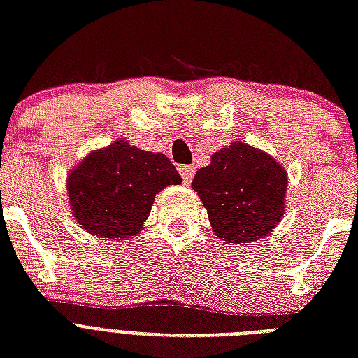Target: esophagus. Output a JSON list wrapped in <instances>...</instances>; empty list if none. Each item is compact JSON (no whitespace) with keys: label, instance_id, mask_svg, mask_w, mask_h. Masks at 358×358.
<instances>
[{"label":"esophagus","instance_id":"34e87169","mask_svg":"<svg viewBox=\"0 0 358 358\" xmlns=\"http://www.w3.org/2000/svg\"><path fill=\"white\" fill-rule=\"evenodd\" d=\"M180 174H182V180H184V184H191V180L195 176V167L193 165H182L180 167Z\"/></svg>","mask_w":358,"mask_h":358}]
</instances>
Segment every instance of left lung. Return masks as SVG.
Here are the masks:
<instances>
[{"label":"left lung","instance_id":"obj_1","mask_svg":"<svg viewBox=\"0 0 358 358\" xmlns=\"http://www.w3.org/2000/svg\"><path fill=\"white\" fill-rule=\"evenodd\" d=\"M191 185L206 206L213 232L227 243L264 238L284 215L286 171L266 152L239 141L215 152Z\"/></svg>","mask_w":358,"mask_h":358}]
</instances>
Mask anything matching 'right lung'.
Listing matches in <instances>:
<instances>
[{"label":"right lung","instance_id":"right-lung-1","mask_svg":"<svg viewBox=\"0 0 358 358\" xmlns=\"http://www.w3.org/2000/svg\"><path fill=\"white\" fill-rule=\"evenodd\" d=\"M165 154H152L128 141L89 154L69 176L70 206L87 232L109 239L135 236L148 219L154 196L180 184Z\"/></svg>","mask_w":358,"mask_h":358}]
</instances>
